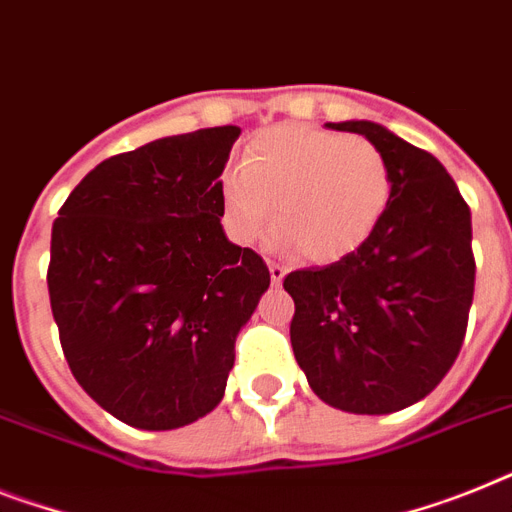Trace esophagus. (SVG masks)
<instances>
[{
  "label": "esophagus",
  "instance_id": "esophagus-1",
  "mask_svg": "<svg viewBox=\"0 0 512 512\" xmlns=\"http://www.w3.org/2000/svg\"><path fill=\"white\" fill-rule=\"evenodd\" d=\"M287 266L280 264V261H269V277H272V285H280L285 280Z\"/></svg>",
  "mask_w": 512,
  "mask_h": 512
}]
</instances>
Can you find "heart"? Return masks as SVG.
<instances>
[{"label": "heart", "instance_id": "1", "mask_svg": "<svg viewBox=\"0 0 512 512\" xmlns=\"http://www.w3.org/2000/svg\"><path fill=\"white\" fill-rule=\"evenodd\" d=\"M390 198L392 170L377 143L298 122L261 130L246 143L238 170L222 180L235 238L251 243L272 222L308 261H335L361 248Z\"/></svg>", "mask_w": 512, "mask_h": 512}]
</instances>
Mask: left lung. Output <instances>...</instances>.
<instances>
[{
    "label": "left lung",
    "mask_w": 512,
    "mask_h": 512,
    "mask_svg": "<svg viewBox=\"0 0 512 512\" xmlns=\"http://www.w3.org/2000/svg\"><path fill=\"white\" fill-rule=\"evenodd\" d=\"M327 128L377 143L392 198L361 248L282 282L295 301V361L332 408L403 411L442 382L466 337L476 277L471 209L429 151L369 120Z\"/></svg>",
    "instance_id": "1"
}]
</instances>
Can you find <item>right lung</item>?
I'll use <instances>...</instances> for the list:
<instances>
[{"mask_svg": "<svg viewBox=\"0 0 512 512\" xmlns=\"http://www.w3.org/2000/svg\"><path fill=\"white\" fill-rule=\"evenodd\" d=\"M238 135L204 128L109 156L54 219L46 285L67 366L135 429L217 408L235 337L269 287L264 259L219 225Z\"/></svg>", "mask_w": 512, "mask_h": 512, "instance_id": "obj_1", "label": "right lung"}]
</instances>
